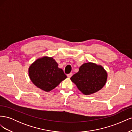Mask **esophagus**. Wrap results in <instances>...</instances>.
<instances>
[{
	"label": "esophagus",
	"instance_id": "obj_1",
	"mask_svg": "<svg viewBox=\"0 0 132 132\" xmlns=\"http://www.w3.org/2000/svg\"><path fill=\"white\" fill-rule=\"evenodd\" d=\"M72 75H73V73H70V74H67V77H68V78H71V77H72Z\"/></svg>",
	"mask_w": 132,
	"mask_h": 132
}]
</instances>
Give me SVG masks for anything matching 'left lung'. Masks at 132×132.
<instances>
[{"label": "left lung", "instance_id": "left-lung-1", "mask_svg": "<svg viewBox=\"0 0 132 132\" xmlns=\"http://www.w3.org/2000/svg\"><path fill=\"white\" fill-rule=\"evenodd\" d=\"M107 78V72L102 66L89 62L80 67L78 72L70 79L82 94L90 95L101 90Z\"/></svg>", "mask_w": 132, "mask_h": 132}]
</instances>
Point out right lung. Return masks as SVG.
I'll return each instance as SVG.
<instances>
[{"mask_svg": "<svg viewBox=\"0 0 132 132\" xmlns=\"http://www.w3.org/2000/svg\"><path fill=\"white\" fill-rule=\"evenodd\" d=\"M52 57L37 59L30 65L29 74L31 80L38 88L49 92L67 78L62 69Z\"/></svg>", "mask_w": 132, "mask_h": 132, "instance_id": "1", "label": "right lung"}]
</instances>
